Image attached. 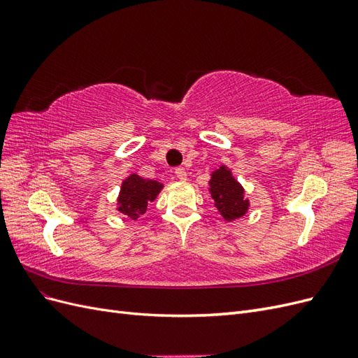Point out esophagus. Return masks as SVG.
Listing matches in <instances>:
<instances>
[{
	"label": "esophagus",
	"instance_id": "esophagus-1",
	"mask_svg": "<svg viewBox=\"0 0 358 358\" xmlns=\"http://www.w3.org/2000/svg\"><path fill=\"white\" fill-rule=\"evenodd\" d=\"M175 175H176V178L180 179V180H187V170L183 169V167L175 169Z\"/></svg>",
	"mask_w": 358,
	"mask_h": 358
}]
</instances>
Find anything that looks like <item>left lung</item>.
<instances>
[{"instance_id":"obj_1","label":"left lung","mask_w":358,"mask_h":358,"mask_svg":"<svg viewBox=\"0 0 358 358\" xmlns=\"http://www.w3.org/2000/svg\"><path fill=\"white\" fill-rule=\"evenodd\" d=\"M209 192L215 201V208L225 221L239 220L249 209V200L245 199L243 187L225 166L210 173Z\"/></svg>"}]
</instances>
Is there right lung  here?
Masks as SVG:
<instances>
[{
  "mask_svg": "<svg viewBox=\"0 0 358 358\" xmlns=\"http://www.w3.org/2000/svg\"><path fill=\"white\" fill-rule=\"evenodd\" d=\"M162 187L164 185L157 180L143 179L133 173L122 182L116 209L127 215L128 218L137 220L140 215L146 212L148 203L157 199Z\"/></svg>",
  "mask_w": 358,
  "mask_h": 358,
  "instance_id": "add662e5",
  "label": "right lung"
}]
</instances>
